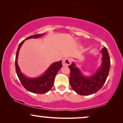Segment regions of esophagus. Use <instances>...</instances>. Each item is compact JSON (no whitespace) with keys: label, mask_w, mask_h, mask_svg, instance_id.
Masks as SVG:
<instances>
[{"label":"esophagus","mask_w":123,"mask_h":123,"mask_svg":"<svg viewBox=\"0 0 123 123\" xmlns=\"http://www.w3.org/2000/svg\"><path fill=\"white\" fill-rule=\"evenodd\" d=\"M71 64V60L68 58H65L62 60V65L63 66H68Z\"/></svg>","instance_id":"esophagus-1"}]
</instances>
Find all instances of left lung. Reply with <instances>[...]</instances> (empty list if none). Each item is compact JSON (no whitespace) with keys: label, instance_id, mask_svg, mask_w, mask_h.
I'll return each mask as SVG.
<instances>
[{"label":"left lung","instance_id":"8db88e82","mask_svg":"<svg viewBox=\"0 0 123 123\" xmlns=\"http://www.w3.org/2000/svg\"><path fill=\"white\" fill-rule=\"evenodd\" d=\"M101 53H102L101 64L94 74L91 76L83 74L74 62L68 66L70 70V86L78 94L81 96L94 94L98 91L105 83L110 68V59L106 47L103 48Z\"/></svg>","mask_w":123,"mask_h":123}]
</instances>
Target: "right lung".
<instances>
[{
    "label": "right lung",
    "mask_w": 123,
    "mask_h": 123,
    "mask_svg": "<svg viewBox=\"0 0 123 123\" xmlns=\"http://www.w3.org/2000/svg\"><path fill=\"white\" fill-rule=\"evenodd\" d=\"M45 33L41 34H35V35L30 36L27 37L22 42L20 43L18 47L17 53L16 55L15 66L16 73L19 81L24 87L26 90L34 93L37 94H44L51 89L55 82V78L57 73L59 70L62 68V61L55 62L52 63L49 67L45 70V71L42 75L34 78H29L21 72L20 68H19L17 62L19 50L25 41L30 39H37L42 37L44 35Z\"/></svg>",
    "instance_id": "add662e5"
}]
</instances>
